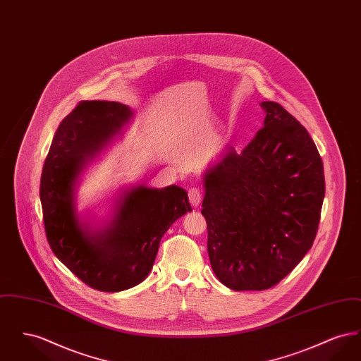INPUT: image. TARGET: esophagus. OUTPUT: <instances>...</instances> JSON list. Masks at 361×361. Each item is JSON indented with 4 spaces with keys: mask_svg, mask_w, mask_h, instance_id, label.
<instances>
[{
    "mask_svg": "<svg viewBox=\"0 0 361 361\" xmlns=\"http://www.w3.org/2000/svg\"><path fill=\"white\" fill-rule=\"evenodd\" d=\"M189 203L192 207H199L202 203V190L199 188H190L188 192Z\"/></svg>",
    "mask_w": 361,
    "mask_h": 361,
    "instance_id": "obj_1",
    "label": "esophagus"
}]
</instances>
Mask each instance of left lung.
I'll use <instances>...</instances> for the list:
<instances>
[{
  "label": "left lung",
  "mask_w": 361,
  "mask_h": 361,
  "mask_svg": "<svg viewBox=\"0 0 361 361\" xmlns=\"http://www.w3.org/2000/svg\"><path fill=\"white\" fill-rule=\"evenodd\" d=\"M264 127L240 152L227 146L203 174L202 214L214 274L234 291L276 286L315 240L325 197L321 155L280 104L262 102Z\"/></svg>",
  "instance_id": "8db88e82"
}]
</instances>
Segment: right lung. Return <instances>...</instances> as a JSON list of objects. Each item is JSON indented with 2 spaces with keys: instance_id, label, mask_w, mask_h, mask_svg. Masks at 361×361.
<instances>
[{
  "instance_id": "add662e5",
  "label": "right lung",
  "mask_w": 361,
  "mask_h": 361,
  "mask_svg": "<svg viewBox=\"0 0 361 361\" xmlns=\"http://www.w3.org/2000/svg\"><path fill=\"white\" fill-rule=\"evenodd\" d=\"M131 116L124 104L81 102L59 124L42 172L40 202L52 252L99 291H124L142 283L164 234L192 211L185 189L137 185L121 193L106 224L92 227L81 219L75 206L78 177Z\"/></svg>"
}]
</instances>
